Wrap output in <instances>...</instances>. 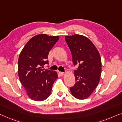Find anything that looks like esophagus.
Returning a JSON list of instances; mask_svg holds the SVG:
<instances>
[{"label":"esophagus","instance_id":"1","mask_svg":"<svg viewBox=\"0 0 122 122\" xmlns=\"http://www.w3.org/2000/svg\"><path fill=\"white\" fill-rule=\"evenodd\" d=\"M59 73L60 74V75H61V76H63V75H65V73L62 72H60Z\"/></svg>","mask_w":122,"mask_h":122}]
</instances>
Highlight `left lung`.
Here are the masks:
<instances>
[{
	"label": "left lung",
	"instance_id": "1",
	"mask_svg": "<svg viewBox=\"0 0 122 122\" xmlns=\"http://www.w3.org/2000/svg\"><path fill=\"white\" fill-rule=\"evenodd\" d=\"M72 62L78 67L74 72L76 83L70 88L72 95L78 99L88 98L98 85L102 72L100 55L97 48L85 36H66Z\"/></svg>",
	"mask_w": 122,
	"mask_h": 122
}]
</instances>
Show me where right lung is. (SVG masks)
Returning a JSON list of instances; mask_svg holds the SVG:
<instances>
[{
    "label": "right lung",
    "instance_id": "add662e5",
    "mask_svg": "<svg viewBox=\"0 0 122 122\" xmlns=\"http://www.w3.org/2000/svg\"><path fill=\"white\" fill-rule=\"evenodd\" d=\"M59 36L39 34L29 40L18 59V75L27 96L36 101L45 100L50 95L56 71L43 69L48 63L49 51L59 40Z\"/></svg>",
    "mask_w": 122,
    "mask_h": 122
}]
</instances>
